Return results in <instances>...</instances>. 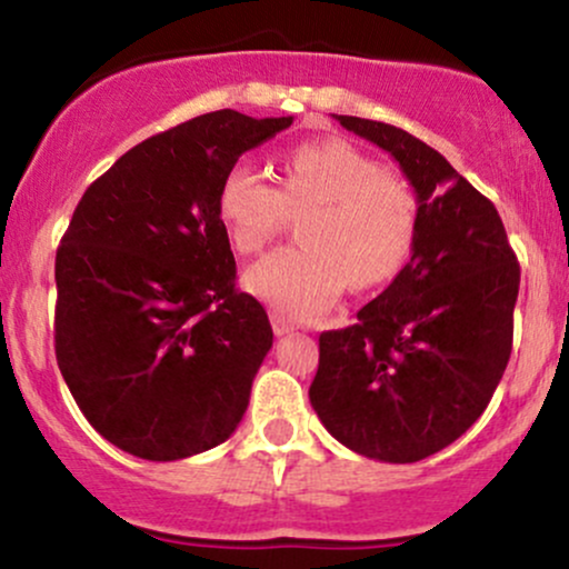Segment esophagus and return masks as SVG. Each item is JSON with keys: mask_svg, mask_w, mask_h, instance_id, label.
<instances>
[{"mask_svg": "<svg viewBox=\"0 0 569 569\" xmlns=\"http://www.w3.org/2000/svg\"><path fill=\"white\" fill-rule=\"evenodd\" d=\"M270 323H272V331H276L278 337H283V335H289V331H293V323L286 321V318L280 316V312H272Z\"/></svg>", "mask_w": 569, "mask_h": 569, "instance_id": "obj_1", "label": "esophagus"}]
</instances>
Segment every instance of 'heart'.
<instances>
[{"label":"heart","instance_id":"heart-1","mask_svg":"<svg viewBox=\"0 0 569 569\" xmlns=\"http://www.w3.org/2000/svg\"><path fill=\"white\" fill-rule=\"evenodd\" d=\"M302 246L280 248L246 272V289L280 316L307 321L348 289H371L401 270L420 227V202L403 176L380 168L342 139L293 147L272 184L251 162L221 176L217 211L230 243L257 253L286 224L289 211Z\"/></svg>","mask_w":569,"mask_h":569}]
</instances>
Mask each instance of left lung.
<instances>
[{
    "label": "left lung",
    "mask_w": 569,
    "mask_h": 569,
    "mask_svg": "<svg viewBox=\"0 0 569 569\" xmlns=\"http://www.w3.org/2000/svg\"><path fill=\"white\" fill-rule=\"evenodd\" d=\"M407 173L420 202L411 259L348 329L318 339L310 403L352 452L417 462L487 409L511 358L519 262L498 208L447 160L388 122L337 114Z\"/></svg>",
    "instance_id": "8db88e82"
}]
</instances>
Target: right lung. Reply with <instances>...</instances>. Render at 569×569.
<instances>
[{
  "label": "right lung",
  "mask_w": 569,
  "mask_h": 569,
  "mask_svg": "<svg viewBox=\"0 0 569 569\" xmlns=\"http://www.w3.org/2000/svg\"><path fill=\"white\" fill-rule=\"evenodd\" d=\"M293 117L200 114L136 143L84 189L56 253V358L107 441L168 462L227 441L272 348L234 289L221 176Z\"/></svg>",
  "instance_id": "obj_1"
}]
</instances>
